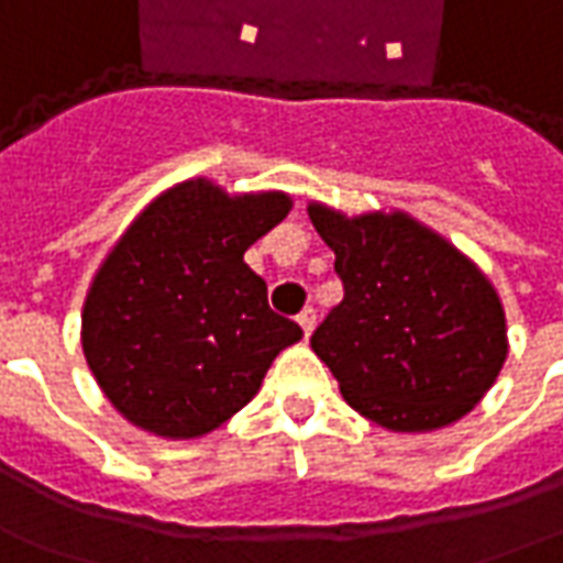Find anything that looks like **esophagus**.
I'll return each instance as SVG.
<instances>
[{
  "mask_svg": "<svg viewBox=\"0 0 563 563\" xmlns=\"http://www.w3.org/2000/svg\"><path fill=\"white\" fill-rule=\"evenodd\" d=\"M298 325L305 329V335H310V332H313V325H317V310L313 308L301 310V313H298Z\"/></svg>",
  "mask_w": 563,
  "mask_h": 563,
  "instance_id": "34e87169",
  "label": "esophagus"
}]
</instances>
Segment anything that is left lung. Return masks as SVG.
Instances as JSON below:
<instances>
[{
    "label": "left lung",
    "mask_w": 563,
    "mask_h": 563,
    "mask_svg": "<svg viewBox=\"0 0 563 563\" xmlns=\"http://www.w3.org/2000/svg\"><path fill=\"white\" fill-rule=\"evenodd\" d=\"M344 298L310 335L360 415L396 432L448 427L473 408L506 360L494 286L415 219H344L313 203Z\"/></svg>",
    "instance_id": "left-lung-1"
}]
</instances>
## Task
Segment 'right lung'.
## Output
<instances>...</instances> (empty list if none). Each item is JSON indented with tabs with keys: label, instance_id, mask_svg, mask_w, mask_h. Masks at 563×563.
Segmentation results:
<instances>
[{
	"label": "right lung",
	"instance_id": "1",
	"mask_svg": "<svg viewBox=\"0 0 563 563\" xmlns=\"http://www.w3.org/2000/svg\"><path fill=\"white\" fill-rule=\"evenodd\" d=\"M280 191L228 198L207 179L148 203L97 271L81 347L106 399L164 439H195L253 399L301 325L274 313L243 253L283 222Z\"/></svg>",
	"mask_w": 563,
	"mask_h": 563
}]
</instances>
